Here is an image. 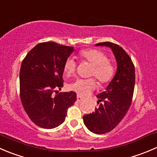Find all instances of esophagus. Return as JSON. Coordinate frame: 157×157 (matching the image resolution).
I'll use <instances>...</instances> for the list:
<instances>
[{"label": "esophagus", "mask_w": 157, "mask_h": 157, "mask_svg": "<svg viewBox=\"0 0 157 157\" xmlns=\"http://www.w3.org/2000/svg\"><path fill=\"white\" fill-rule=\"evenodd\" d=\"M77 100H78V101H81V100H83V99H84V97H82V96H80V95H77Z\"/></svg>", "instance_id": "obj_1"}]
</instances>
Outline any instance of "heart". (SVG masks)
Instances as JSON below:
<instances>
[{"mask_svg": "<svg viewBox=\"0 0 157 157\" xmlns=\"http://www.w3.org/2000/svg\"><path fill=\"white\" fill-rule=\"evenodd\" d=\"M82 60L92 66L89 75L94 77L100 86L109 83L113 79L116 74V67L109 61L108 57L102 51L97 49L83 50L79 53ZM77 69L76 62L72 58H68L63 63V71L67 76H71ZM97 86L94 78L77 79L70 85V88L80 95H87L95 90Z\"/></svg>", "mask_w": 157, "mask_h": 157, "instance_id": "b5f03b06", "label": "heart"}]
</instances>
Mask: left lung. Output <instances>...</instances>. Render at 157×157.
<instances>
[{
    "label": "left lung",
    "mask_w": 157,
    "mask_h": 157,
    "mask_svg": "<svg viewBox=\"0 0 157 157\" xmlns=\"http://www.w3.org/2000/svg\"><path fill=\"white\" fill-rule=\"evenodd\" d=\"M96 45L110 48L117 63V73L106 91L97 95L99 107L95 108L92 113L83 117L88 130L97 134H103L111 131L121 123L131 105L135 86V67L130 56L119 45L112 42Z\"/></svg>",
    "instance_id": "8db88e82"
}]
</instances>
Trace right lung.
<instances>
[{"label":"right lung","mask_w":157,"mask_h":157,"mask_svg":"<svg viewBox=\"0 0 157 157\" xmlns=\"http://www.w3.org/2000/svg\"><path fill=\"white\" fill-rule=\"evenodd\" d=\"M74 51L73 47L44 42L30 50L23 60L20 97L25 112L38 127H58L65 121L68 108L77 100L74 91H57L63 86V63Z\"/></svg>","instance_id":"1"}]
</instances>
